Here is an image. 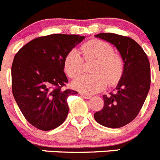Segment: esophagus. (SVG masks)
Listing matches in <instances>:
<instances>
[{
  "label": "esophagus",
  "mask_w": 160,
  "mask_h": 160,
  "mask_svg": "<svg viewBox=\"0 0 160 160\" xmlns=\"http://www.w3.org/2000/svg\"><path fill=\"white\" fill-rule=\"evenodd\" d=\"M81 94V96L82 97V98H86V99H90V98H91V95H89V94H86V93H80Z\"/></svg>",
  "instance_id": "esophagus-1"
}]
</instances>
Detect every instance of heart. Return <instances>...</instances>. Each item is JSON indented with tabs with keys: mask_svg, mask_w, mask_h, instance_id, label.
<instances>
[{
	"mask_svg": "<svg viewBox=\"0 0 160 160\" xmlns=\"http://www.w3.org/2000/svg\"><path fill=\"white\" fill-rule=\"evenodd\" d=\"M85 60L94 59L91 71L93 74H83L73 82V86L84 93L102 91L107 86L118 82L122 77L124 62L122 57L114 52L111 44L105 41L93 39L85 43L80 48ZM83 58L75 49L70 50L63 61L65 72L70 78H75L83 69Z\"/></svg>",
	"mask_w": 160,
	"mask_h": 160,
	"instance_id": "1",
	"label": "heart"
}]
</instances>
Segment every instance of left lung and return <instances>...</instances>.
I'll return each mask as SVG.
<instances>
[{"instance_id": "8db88e82", "label": "left lung", "mask_w": 160, "mask_h": 160, "mask_svg": "<svg viewBox=\"0 0 160 160\" xmlns=\"http://www.w3.org/2000/svg\"><path fill=\"white\" fill-rule=\"evenodd\" d=\"M95 37L116 47L124 59V70L117 93L103 95V109L95 112L94 119L108 128H121L137 117L144 103L151 85L150 62L141 47L130 37L114 33H100Z\"/></svg>"}]
</instances>
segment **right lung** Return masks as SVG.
<instances>
[{
	"instance_id": "1",
	"label": "right lung",
	"mask_w": 160,
	"mask_h": 160,
	"mask_svg": "<svg viewBox=\"0 0 160 160\" xmlns=\"http://www.w3.org/2000/svg\"><path fill=\"white\" fill-rule=\"evenodd\" d=\"M84 39L77 35L41 36L22 47L14 57L13 97L25 119L38 129H54L67 118V98L78 92L63 89L68 82L64 58Z\"/></svg>"
}]
</instances>
